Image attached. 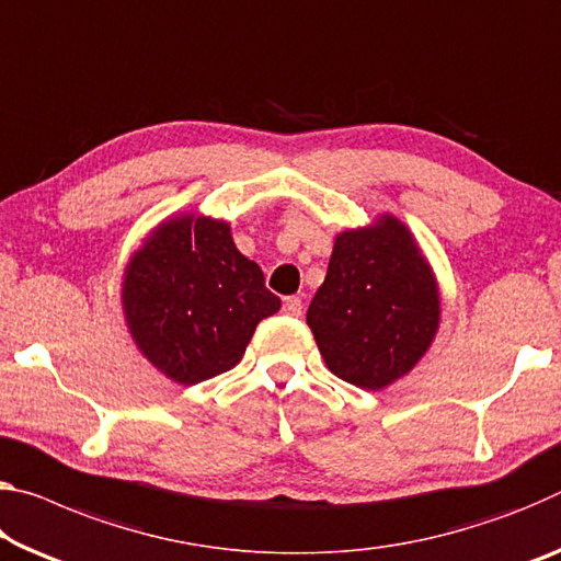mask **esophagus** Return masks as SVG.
<instances>
[{"mask_svg": "<svg viewBox=\"0 0 561 561\" xmlns=\"http://www.w3.org/2000/svg\"><path fill=\"white\" fill-rule=\"evenodd\" d=\"M282 309H284V314L299 317V314H301V299H299V297H287V299H284Z\"/></svg>", "mask_w": 561, "mask_h": 561, "instance_id": "1", "label": "esophagus"}]
</instances>
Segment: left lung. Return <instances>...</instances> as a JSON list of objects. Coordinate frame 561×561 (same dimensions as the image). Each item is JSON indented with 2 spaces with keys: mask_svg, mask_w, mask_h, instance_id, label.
Segmentation results:
<instances>
[{
  "mask_svg": "<svg viewBox=\"0 0 561 561\" xmlns=\"http://www.w3.org/2000/svg\"><path fill=\"white\" fill-rule=\"evenodd\" d=\"M442 322L437 274L402 219L381 211L334 237L307 309L332 375L369 392L392 387L430 352Z\"/></svg>",
  "mask_w": 561,
  "mask_h": 561,
  "instance_id": "obj_1",
  "label": "left lung"
}]
</instances>
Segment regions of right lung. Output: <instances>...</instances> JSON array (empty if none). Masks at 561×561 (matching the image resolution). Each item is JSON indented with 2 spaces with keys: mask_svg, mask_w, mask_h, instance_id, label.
Here are the masks:
<instances>
[{
  "mask_svg": "<svg viewBox=\"0 0 561 561\" xmlns=\"http://www.w3.org/2000/svg\"><path fill=\"white\" fill-rule=\"evenodd\" d=\"M119 299L141 357L182 387L237 367L256 324L282 307L229 221L197 211L149 229L124 264Z\"/></svg>",
  "mask_w": 561,
  "mask_h": 561,
  "instance_id": "1",
  "label": "right lung"
}]
</instances>
